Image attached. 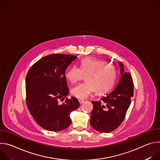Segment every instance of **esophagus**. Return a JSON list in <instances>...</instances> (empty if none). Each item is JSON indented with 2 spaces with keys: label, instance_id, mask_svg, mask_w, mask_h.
I'll return each mask as SVG.
<instances>
[{
  "label": "esophagus",
  "instance_id": "1",
  "mask_svg": "<svg viewBox=\"0 0 160 160\" xmlns=\"http://www.w3.org/2000/svg\"><path fill=\"white\" fill-rule=\"evenodd\" d=\"M78 101H79V102H80V104H82L85 101L83 100V99H78Z\"/></svg>",
  "mask_w": 160,
  "mask_h": 160
}]
</instances>
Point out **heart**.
<instances>
[{
  "instance_id": "1",
  "label": "heart",
  "mask_w": 160,
  "mask_h": 160,
  "mask_svg": "<svg viewBox=\"0 0 160 160\" xmlns=\"http://www.w3.org/2000/svg\"><path fill=\"white\" fill-rule=\"evenodd\" d=\"M84 75L87 80L71 90L72 94L79 99L87 98L95 90L99 94L109 92L116 82L117 70L104 61L88 58L80 61V68L73 66L65 73L66 79L72 83L82 80Z\"/></svg>"
}]
</instances>
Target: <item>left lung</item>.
I'll return each mask as SVG.
<instances>
[{
    "mask_svg": "<svg viewBox=\"0 0 160 160\" xmlns=\"http://www.w3.org/2000/svg\"><path fill=\"white\" fill-rule=\"evenodd\" d=\"M120 78L111 92L101 98V101H92L90 123L93 128L103 133L117 129L124 120L133 96V83L130 73L125 72L122 62Z\"/></svg>",
    "mask_w": 160,
    "mask_h": 160,
    "instance_id": "obj_1",
    "label": "left lung"
}]
</instances>
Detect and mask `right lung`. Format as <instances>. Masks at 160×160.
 I'll list each match as a JSON object with an SVG mask.
<instances>
[{
    "label": "right lung",
    "instance_id": "right-lung-1",
    "mask_svg": "<svg viewBox=\"0 0 160 160\" xmlns=\"http://www.w3.org/2000/svg\"><path fill=\"white\" fill-rule=\"evenodd\" d=\"M77 56L53 54L32 66L26 77V101L36 123L52 132L61 131L72 123L70 114L80 106L76 98L68 99L65 70ZM66 98L60 105L59 100Z\"/></svg>",
    "mask_w": 160,
    "mask_h": 160
}]
</instances>
